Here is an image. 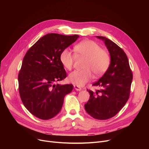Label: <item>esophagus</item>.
Instances as JSON below:
<instances>
[{
	"instance_id": "obj_1",
	"label": "esophagus",
	"mask_w": 149,
	"mask_h": 149,
	"mask_svg": "<svg viewBox=\"0 0 149 149\" xmlns=\"http://www.w3.org/2000/svg\"><path fill=\"white\" fill-rule=\"evenodd\" d=\"M74 87L75 89V90H77V91H81V88L79 87V86H77V85H74Z\"/></svg>"
}]
</instances>
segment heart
<instances>
[{
  "label": "heart",
  "mask_w": 149,
  "mask_h": 149,
  "mask_svg": "<svg viewBox=\"0 0 149 149\" xmlns=\"http://www.w3.org/2000/svg\"><path fill=\"white\" fill-rule=\"evenodd\" d=\"M77 57L86 58L82 70H77L71 72L69 81L75 85L83 86L91 80L93 74L95 77L103 75L108 69L111 63L109 53L101 46L92 40H83L74 47ZM75 56L68 49L63 51L60 56V60L66 69L71 70L75 60Z\"/></svg>",
  "instance_id": "heart-1"
}]
</instances>
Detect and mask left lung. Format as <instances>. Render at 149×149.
I'll list each match as a JSON object with an SVG mask.
<instances>
[{"mask_svg": "<svg viewBox=\"0 0 149 149\" xmlns=\"http://www.w3.org/2000/svg\"><path fill=\"white\" fill-rule=\"evenodd\" d=\"M97 37L104 42L111 61L103 76L92 84L101 89L96 92L88 89L90 98L84 108L93 118L104 120L116 115L127 103L133 74L126 54L120 47L106 37Z\"/></svg>", "mask_w": 149, "mask_h": 149, "instance_id": "obj_1", "label": "left lung"}]
</instances>
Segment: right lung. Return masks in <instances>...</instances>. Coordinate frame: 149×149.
Here are the masks:
<instances>
[{
  "label": "right lung",
  "mask_w": 149,
  "mask_h": 149,
  "mask_svg": "<svg viewBox=\"0 0 149 149\" xmlns=\"http://www.w3.org/2000/svg\"><path fill=\"white\" fill-rule=\"evenodd\" d=\"M79 37L48 34L31 46L23 58L18 75L19 94L23 105L37 118L46 120L57 115L65 96L72 91L71 84L54 83L66 77L60 54Z\"/></svg>",
  "instance_id": "1"
}]
</instances>
